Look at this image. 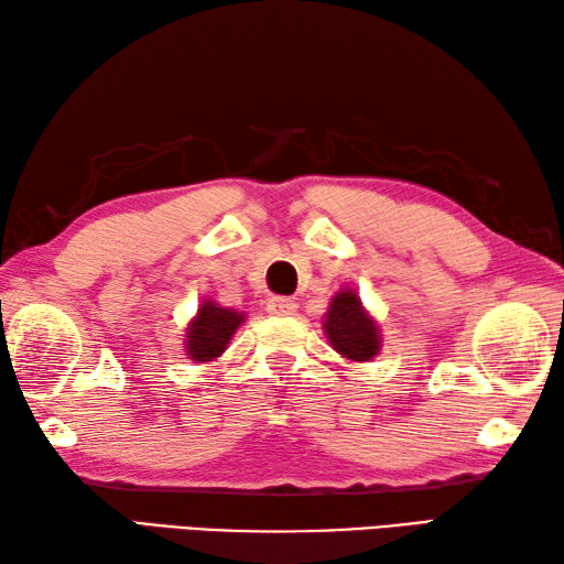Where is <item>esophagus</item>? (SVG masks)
Returning a JSON list of instances; mask_svg holds the SVG:
<instances>
[{"instance_id": "1", "label": "esophagus", "mask_w": 564, "mask_h": 564, "mask_svg": "<svg viewBox=\"0 0 564 564\" xmlns=\"http://www.w3.org/2000/svg\"><path fill=\"white\" fill-rule=\"evenodd\" d=\"M268 314L272 316H294L296 314V302L286 296H272L268 302Z\"/></svg>"}]
</instances>
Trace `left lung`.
I'll return each mask as SVG.
<instances>
[{"mask_svg": "<svg viewBox=\"0 0 564 564\" xmlns=\"http://www.w3.org/2000/svg\"><path fill=\"white\" fill-rule=\"evenodd\" d=\"M324 333L330 348L350 362H370L382 350V330L350 286L333 294L324 314Z\"/></svg>", "mask_w": 564, "mask_h": 564, "instance_id": "obj_1", "label": "left lung"}]
</instances>
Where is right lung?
Here are the masks:
<instances>
[{
	"instance_id": "right-lung-1",
	"label": "right lung",
	"mask_w": 564,
	"mask_h": 564,
	"mask_svg": "<svg viewBox=\"0 0 564 564\" xmlns=\"http://www.w3.org/2000/svg\"><path fill=\"white\" fill-rule=\"evenodd\" d=\"M240 324H246V314L238 308H226L214 299H204L197 314L187 324L185 355L199 365H209L226 352L228 343L236 336Z\"/></svg>"
}]
</instances>
